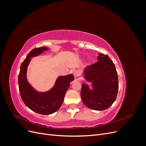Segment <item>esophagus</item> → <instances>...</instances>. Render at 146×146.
<instances>
[{
  "label": "esophagus",
  "instance_id": "obj_1",
  "mask_svg": "<svg viewBox=\"0 0 146 146\" xmlns=\"http://www.w3.org/2000/svg\"><path fill=\"white\" fill-rule=\"evenodd\" d=\"M79 74H80V72H79L78 70H74L73 75H74V76L75 78H77L79 76Z\"/></svg>",
  "mask_w": 146,
  "mask_h": 146
}]
</instances>
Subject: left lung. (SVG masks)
Returning a JSON list of instances; mask_svg holds the SVG:
<instances>
[{
	"label": "left lung",
	"mask_w": 146,
	"mask_h": 146,
	"mask_svg": "<svg viewBox=\"0 0 146 146\" xmlns=\"http://www.w3.org/2000/svg\"><path fill=\"white\" fill-rule=\"evenodd\" d=\"M97 58L99 61L84 70V77L92 83V90L83 83L81 98L87 107L102 111L108 108L115 101L119 83L115 66L108 56L99 54Z\"/></svg>",
	"instance_id": "8db88e82"
}]
</instances>
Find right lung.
Segmentation results:
<instances>
[{"mask_svg": "<svg viewBox=\"0 0 146 146\" xmlns=\"http://www.w3.org/2000/svg\"><path fill=\"white\" fill-rule=\"evenodd\" d=\"M47 50L46 47H41L31 50L21 65L18 76L19 90L25 105L32 111L44 115L54 113L60 108L70 83L74 80L72 74L60 76L54 87L47 92H38L31 86L27 79V70L31 58Z\"/></svg>", "mask_w": 146, "mask_h": 146, "instance_id": "right-lung-1", "label": "right lung"}]
</instances>
